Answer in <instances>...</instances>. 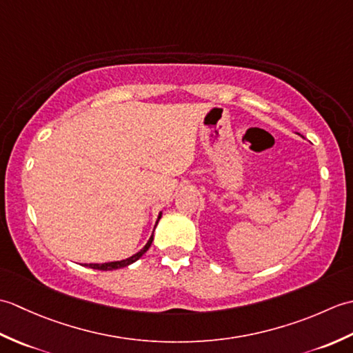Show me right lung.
<instances>
[{
  "instance_id": "obj_1",
  "label": "right lung",
  "mask_w": 353,
  "mask_h": 353,
  "mask_svg": "<svg viewBox=\"0 0 353 353\" xmlns=\"http://www.w3.org/2000/svg\"><path fill=\"white\" fill-rule=\"evenodd\" d=\"M159 219H161V214H159V216H157V221H159ZM157 221H156V224H157ZM152 241H153V235L150 236L148 243L144 245V249H141L137 254H133V256H130V258L123 259V261H115V262H104V264H89V267L94 268V270H103V272H108V270H117V268L130 265V264H133L134 261H138L142 256V254H144L150 249Z\"/></svg>"
}]
</instances>
